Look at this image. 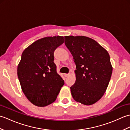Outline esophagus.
Segmentation results:
<instances>
[{
	"instance_id": "34e87169",
	"label": "esophagus",
	"mask_w": 130,
	"mask_h": 130,
	"mask_svg": "<svg viewBox=\"0 0 130 130\" xmlns=\"http://www.w3.org/2000/svg\"><path fill=\"white\" fill-rule=\"evenodd\" d=\"M69 75H70V74H65V77H68Z\"/></svg>"
}]
</instances>
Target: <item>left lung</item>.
<instances>
[{"label": "left lung", "mask_w": 130, "mask_h": 130, "mask_svg": "<svg viewBox=\"0 0 130 130\" xmlns=\"http://www.w3.org/2000/svg\"><path fill=\"white\" fill-rule=\"evenodd\" d=\"M64 37L76 69V81L70 87L71 95L83 104H94L104 95L111 79L112 67L108 52L89 37Z\"/></svg>", "instance_id": "obj_1"}]
</instances>
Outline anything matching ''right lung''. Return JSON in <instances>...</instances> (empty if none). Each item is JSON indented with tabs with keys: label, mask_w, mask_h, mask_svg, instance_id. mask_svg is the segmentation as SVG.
<instances>
[{
	"label": "right lung",
	"mask_w": 130,
	"mask_h": 130,
	"mask_svg": "<svg viewBox=\"0 0 130 130\" xmlns=\"http://www.w3.org/2000/svg\"><path fill=\"white\" fill-rule=\"evenodd\" d=\"M63 42L62 36L44 37L22 54L18 78L24 95L35 106L45 107L53 103L64 84L54 62L55 50Z\"/></svg>",
	"instance_id": "add662e5"
}]
</instances>
